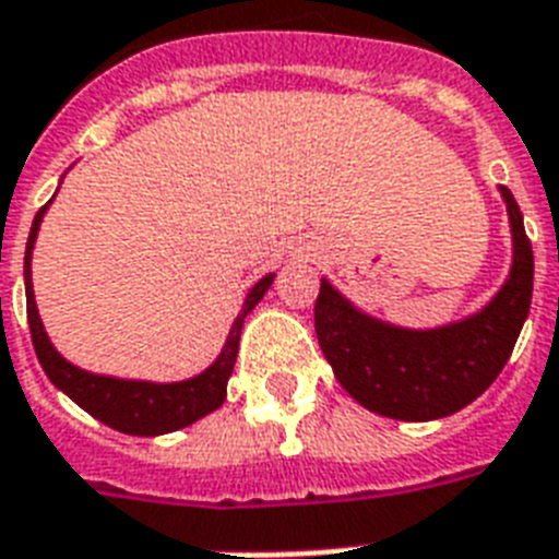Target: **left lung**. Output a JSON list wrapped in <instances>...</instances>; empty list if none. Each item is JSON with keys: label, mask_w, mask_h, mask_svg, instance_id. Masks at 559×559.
<instances>
[{"label": "left lung", "mask_w": 559, "mask_h": 559, "mask_svg": "<svg viewBox=\"0 0 559 559\" xmlns=\"http://www.w3.org/2000/svg\"><path fill=\"white\" fill-rule=\"evenodd\" d=\"M513 265L488 306L441 329H401L357 311L329 280H320L314 329L334 378L366 409L399 421H432L459 413L497 381L520 337L534 292L531 251L520 204L508 187Z\"/></svg>", "instance_id": "1"}]
</instances>
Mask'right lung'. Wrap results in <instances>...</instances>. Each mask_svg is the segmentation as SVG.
<instances>
[{"label":"right lung","mask_w":559,"mask_h":559,"mask_svg":"<svg viewBox=\"0 0 559 559\" xmlns=\"http://www.w3.org/2000/svg\"><path fill=\"white\" fill-rule=\"evenodd\" d=\"M51 204V202H48ZM46 207H39L31 225L28 248H25V302H28V325L34 352L39 364L46 369L48 381L69 395L78 406H83L88 415H95L97 421L109 424L111 430L129 432V436H160V432L181 430L187 424L199 421L204 415L225 404L227 378L234 372L236 355H239V334H242L245 317L251 314L253 306L262 300V294L271 288L274 274L262 276L253 285L239 317L230 325L225 349L213 364L195 378L176 383H150V381H123V378H109V374H92L80 366L69 364L60 352L53 349L48 341L43 320H39L37 302H34V285H31V251L37 242L39 222L46 216Z\"/></svg>","instance_id":"obj_1"}]
</instances>
